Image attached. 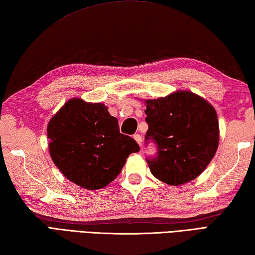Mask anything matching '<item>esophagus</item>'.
I'll return each mask as SVG.
<instances>
[{
    "instance_id": "obj_1",
    "label": "esophagus",
    "mask_w": 255,
    "mask_h": 255,
    "mask_svg": "<svg viewBox=\"0 0 255 255\" xmlns=\"http://www.w3.org/2000/svg\"><path fill=\"white\" fill-rule=\"evenodd\" d=\"M133 139L136 140V141L138 142V144L140 145V147H141V143H142V137L140 136L139 133H136V134H134V136H133Z\"/></svg>"
}]
</instances>
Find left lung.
I'll return each mask as SVG.
<instances>
[{
    "label": "left lung",
    "instance_id": "8db88e82",
    "mask_svg": "<svg viewBox=\"0 0 255 255\" xmlns=\"http://www.w3.org/2000/svg\"><path fill=\"white\" fill-rule=\"evenodd\" d=\"M144 111L148 131L144 136L156 144V156L147 163L153 176L170 185L195 180L217 151L219 124L209 103L188 91L147 100Z\"/></svg>",
    "mask_w": 255,
    "mask_h": 255
}]
</instances>
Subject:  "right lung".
<instances>
[{
  "instance_id": "right-lung-1",
  "label": "right lung",
  "mask_w": 255,
  "mask_h": 255,
  "mask_svg": "<svg viewBox=\"0 0 255 255\" xmlns=\"http://www.w3.org/2000/svg\"><path fill=\"white\" fill-rule=\"evenodd\" d=\"M49 152L69 181L100 189L115 180L138 143L119 131L117 118L102 103L71 99L47 126Z\"/></svg>"
}]
</instances>
